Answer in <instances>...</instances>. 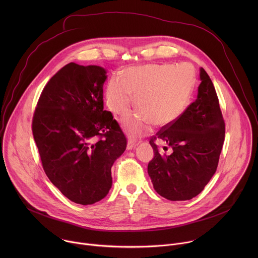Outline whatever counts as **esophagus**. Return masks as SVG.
Listing matches in <instances>:
<instances>
[{"label": "esophagus", "instance_id": "1", "mask_svg": "<svg viewBox=\"0 0 258 258\" xmlns=\"http://www.w3.org/2000/svg\"><path fill=\"white\" fill-rule=\"evenodd\" d=\"M139 143H140V141H135V140L130 139V140L127 141V146H126L127 150H132L133 148H135V147H136Z\"/></svg>", "mask_w": 258, "mask_h": 258}]
</instances>
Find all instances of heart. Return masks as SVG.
<instances>
[{"label":"heart","mask_w":258,"mask_h":258,"mask_svg":"<svg viewBox=\"0 0 258 258\" xmlns=\"http://www.w3.org/2000/svg\"><path fill=\"white\" fill-rule=\"evenodd\" d=\"M196 84L192 65L150 63L123 70L121 78L113 76L106 87V102L119 116L131 112L136 96V107L142 114L123 120L131 136H139L149 128L169 125L187 109Z\"/></svg>","instance_id":"b5f03b06"}]
</instances>
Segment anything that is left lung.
<instances>
[{"label": "left lung", "instance_id": "left-lung-1", "mask_svg": "<svg viewBox=\"0 0 258 258\" xmlns=\"http://www.w3.org/2000/svg\"><path fill=\"white\" fill-rule=\"evenodd\" d=\"M200 80L196 100L178 119L150 139L154 158L148 173L155 191L170 201L190 200L200 194L216 171L223 149L225 120L214 86L203 68ZM156 139L166 142L172 152L161 153Z\"/></svg>", "mask_w": 258, "mask_h": 258}]
</instances>
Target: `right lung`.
<instances>
[{
  "label": "right lung",
  "mask_w": 258,
  "mask_h": 258,
  "mask_svg": "<svg viewBox=\"0 0 258 258\" xmlns=\"http://www.w3.org/2000/svg\"><path fill=\"white\" fill-rule=\"evenodd\" d=\"M106 70L68 63L51 78L36 104L32 134L43 168L72 202L90 205L112 186L111 167L126 138L104 110Z\"/></svg>",
  "instance_id": "right-lung-1"
}]
</instances>
